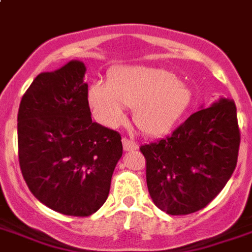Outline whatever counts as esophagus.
<instances>
[{
    "instance_id": "esophagus-1",
    "label": "esophagus",
    "mask_w": 252,
    "mask_h": 252,
    "mask_svg": "<svg viewBox=\"0 0 252 252\" xmlns=\"http://www.w3.org/2000/svg\"><path fill=\"white\" fill-rule=\"evenodd\" d=\"M123 148H124V151L126 152L136 151V149H137V144L134 143V141H132V140L124 137V139H123Z\"/></svg>"
}]
</instances>
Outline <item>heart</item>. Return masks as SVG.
<instances>
[{
  "label": "heart",
  "instance_id": "b5f03b06",
  "mask_svg": "<svg viewBox=\"0 0 252 252\" xmlns=\"http://www.w3.org/2000/svg\"><path fill=\"white\" fill-rule=\"evenodd\" d=\"M88 104L96 119L118 126L126 108H133V122L143 133L161 136L173 129L190 101V91L172 72L147 66H122L108 74V83L88 88Z\"/></svg>",
  "mask_w": 252,
  "mask_h": 252
}]
</instances>
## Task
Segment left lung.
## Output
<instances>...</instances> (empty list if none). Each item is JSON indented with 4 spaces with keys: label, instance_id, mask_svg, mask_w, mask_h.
Returning a JSON list of instances; mask_svg holds the SVG:
<instances>
[{
    "label": "left lung",
    "instance_id": "left-lung-1",
    "mask_svg": "<svg viewBox=\"0 0 252 252\" xmlns=\"http://www.w3.org/2000/svg\"><path fill=\"white\" fill-rule=\"evenodd\" d=\"M239 144L235 103L220 97L190 115L172 134L141 145L155 205L170 216L203 209L231 177Z\"/></svg>",
    "mask_w": 252,
    "mask_h": 252
}]
</instances>
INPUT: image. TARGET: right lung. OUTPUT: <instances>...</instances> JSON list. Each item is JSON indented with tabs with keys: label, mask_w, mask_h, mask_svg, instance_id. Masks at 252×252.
<instances>
[{
	"label": "right lung",
	"mask_w": 252,
	"mask_h": 252,
	"mask_svg": "<svg viewBox=\"0 0 252 252\" xmlns=\"http://www.w3.org/2000/svg\"><path fill=\"white\" fill-rule=\"evenodd\" d=\"M84 74L80 61L42 72L18 109L19 166L29 189L39 202L72 217L103 206L123 155L122 136L92 122Z\"/></svg>",
	"instance_id": "obj_1"
}]
</instances>
